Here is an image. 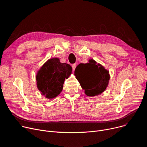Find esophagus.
<instances>
[{"mask_svg": "<svg viewBox=\"0 0 147 147\" xmlns=\"http://www.w3.org/2000/svg\"><path fill=\"white\" fill-rule=\"evenodd\" d=\"M76 67V63L73 64V65H72V68H73V70H75Z\"/></svg>", "mask_w": 147, "mask_h": 147, "instance_id": "1", "label": "esophagus"}]
</instances>
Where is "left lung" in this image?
Masks as SVG:
<instances>
[{"instance_id":"1","label":"left lung","mask_w":147,"mask_h":147,"mask_svg":"<svg viewBox=\"0 0 147 147\" xmlns=\"http://www.w3.org/2000/svg\"><path fill=\"white\" fill-rule=\"evenodd\" d=\"M75 75L81 87L89 96L98 95L106 90L110 76L101 65L91 59L88 63H80L76 68Z\"/></svg>"}]
</instances>
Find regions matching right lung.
Masks as SVG:
<instances>
[{
  "mask_svg": "<svg viewBox=\"0 0 147 147\" xmlns=\"http://www.w3.org/2000/svg\"><path fill=\"white\" fill-rule=\"evenodd\" d=\"M71 71L70 65L61 63L57 58L51 59L38 72L37 87L47 98H55L62 91L65 78L69 77Z\"/></svg>",
  "mask_w": 147,
  "mask_h": 147,
  "instance_id": "1",
  "label": "right lung"
}]
</instances>
